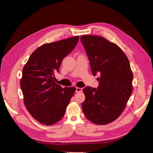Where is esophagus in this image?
Returning <instances> with one entry per match:
<instances>
[{
  "instance_id": "obj_1",
  "label": "esophagus",
  "mask_w": 153,
  "mask_h": 153,
  "mask_svg": "<svg viewBox=\"0 0 153 153\" xmlns=\"http://www.w3.org/2000/svg\"><path fill=\"white\" fill-rule=\"evenodd\" d=\"M82 91V89L80 87H76V92H81Z\"/></svg>"
}]
</instances>
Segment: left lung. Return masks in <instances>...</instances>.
Returning a JSON list of instances; mask_svg holds the SVG:
<instances>
[{
	"instance_id": "left-lung-1",
	"label": "left lung",
	"mask_w": 153,
	"mask_h": 153,
	"mask_svg": "<svg viewBox=\"0 0 153 153\" xmlns=\"http://www.w3.org/2000/svg\"><path fill=\"white\" fill-rule=\"evenodd\" d=\"M93 75L99 73L97 89L86 87L82 109L96 124L112 123L121 114L132 92L133 73L123 51L117 45L98 36H82Z\"/></svg>"
}]
</instances>
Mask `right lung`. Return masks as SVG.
<instances>
[{
  "mask_svg": "<svg viewBox=\"0 0 153 153\" xmlns=\"http://www.w3.org/2000/svg\"><path fill=\"white\" fill-rule=\"evenodd\" d=\"M79 36L44 44L32 53L24 67L20 87L24 104L36 121L52 125L61 120L76 88L54 82L62 61L75 48Z\"/></svg>",
  "mask_w": 153,
  "mask_h": 153,
  "instance_id": "right-lung-1",
  "label": "right lung"
}]
</instances>
